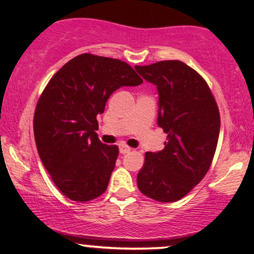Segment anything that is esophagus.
<instances>
[{
	"mask_svg": "<svg viewBox=\"0 0 254 254\" xmlns=\"http://www.w3.org/2000/svg\"><path fill=\"white\" fill-rule=\"evenodd\" d=\"M119 151H120V153H122V155H125V153H129L130 151H131V148H130L129 146H127V145H120Z\"/></svg>",
	"mask_w": 254,
	"mask_h": 254,
	"instance_id": "obj_1",
	"label": "esophagus"
}]
</instances>
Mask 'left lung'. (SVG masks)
I'll return each mask as SVG.
<instances>
[{
	"label": "left lung",
	"mask_w": 254,
	"mask_h": 254,
	"mask_svg": "<svg viewBox=\"0 0 254 254\" xmlns=\"http://www.w3.org/2000/svg\"><path fill=\"white\" fill-rule=\"evenodd\" d=\"M135 68L157 87V124L167 134L162 151L146 152L137 187L153 200L172 203L209 171L220 134L219 108L205 79L182 61Z\"/></svg>",
	"instance_id": "left-lung-1"
}]
</instances>
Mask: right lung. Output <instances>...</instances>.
I'll return each mask as SVG.
<instances>
[{"label": "right lung", "instance_id": "right-lung-1", "mask_svg": "<svg viewBox=\"0 0 254 254\" xmlns=\"http://www.w3.org/2000/svg\"><path fill=\"white\" fill-rule=\"evenodd\" d=\"M134 68L118 59L81 54L51 77L34 113L38 153L59 190L73 201L106 191L119 148L99 141L97 115L123 86H139Z\"/></svg>", "mask_w": 254, "mask_h": 254}]
</instances>
